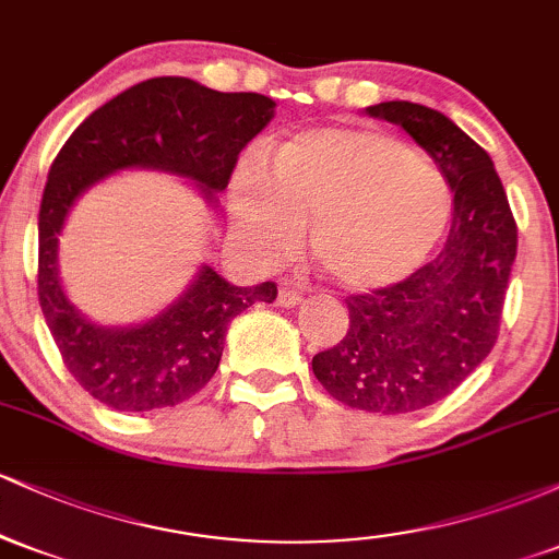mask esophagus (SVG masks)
Masks as SVG:
<instances>
[{"label": "esophagus", "instance_id": "34e87169", "mask_svg": "<svg viewBox=\"0 0 559 559\" xmlns=\"http://www.w3.org/2000/svg\"><path fill=\"white\" fill-rule=\"evenodd\" d=\"M301 292H297V288H281L278 292V307H297L301 305Z\"/></svg>", "mask_w": 559, "mask_h": 559}]
</instances>
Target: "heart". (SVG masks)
I'll list each match as a JSON object with an SVG mask.
<instances>
[{
    "instance_id": "b5f03b06",
    "label": "heart",
    "mask_w": 559,
    "mask_h": 559,
    "mask_svg": "<svg viewBox=\"0 0 559 559\" xmlns=\"http://www.w3.org/2000/svg\"><path fill=\"white\" fill-rule=\"evenodd\" d=\"M452 191L428 157L376 128H316L284 141L262 178L230 183L239 239L267 262L310 230L320 273L344 292H378L418 271L444 236Z\"/></svg>"
}]
</instances>
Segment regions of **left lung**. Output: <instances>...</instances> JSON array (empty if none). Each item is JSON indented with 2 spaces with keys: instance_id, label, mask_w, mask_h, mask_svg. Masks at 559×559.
Masks as SVG:
<instances>
[{
  "instance_id": "1",
  "label": "left lung",
  "mask_w": 559,
  "mask_h": 559,
  "mask_svg": "<svg viewBox=\"0 0 559 559\" xmlns=\"http://www.w3.org/2000/svg\"><path fill=\"white\" fill-rule=\"evenodd\" d=\"M368 115L402 126L433 157L454 191L452 228L413 275L346 299L349 331L312 357V373L349 407L402 415L444 400L489 357L518 226L491 157L444 112L381 102Z\"/></svg>"
}]
</instances>
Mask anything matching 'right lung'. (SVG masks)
<instances>
[{
	"label": "right lung",
	"mask_w": 559,
	"mask_h": 559,
	"mask_svg": "<svg viewBox=\"0 0 559 559\" xmlns=\"http://www.w3.org/2000/svg\"><path fill=\"white\" fill-rule=\"evenodd\" d=\"M271 96L223 94L163 75L126 88L70 133L49 168L38 210V305L62 362L94 400L120 413L176 407L207 386L221 365L228 323L254 301H273V281L234 286L210 265L159 316L128 329L96 325L66 297L57 236L83 191L128 168L194 181L210 204L239 152L271 123Z\"/></svg>",
	"instance_id": "add662e5"
}]
</instances>
